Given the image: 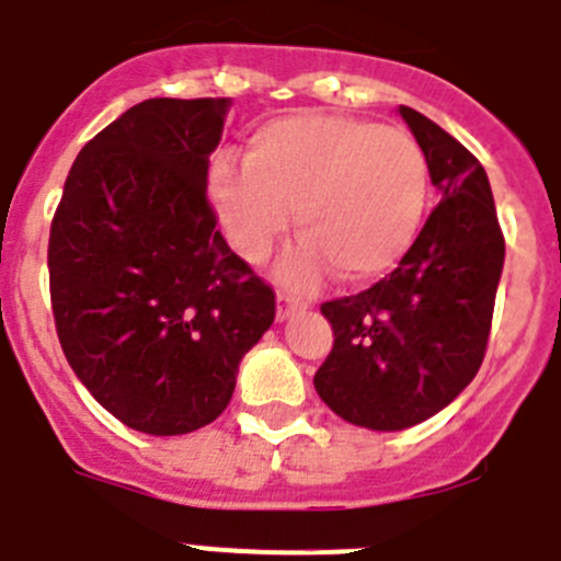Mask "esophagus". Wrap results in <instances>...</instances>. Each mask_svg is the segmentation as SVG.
<instances>
[{
    "mask_svg": "<svg viewBox=\"0 0 561 561\" xmlns=\"http://www.w3.org/2000/svg\"><path fill=\"white\" fill-rule=\"evenodd\" d=\"M300 300L291 295H286V291H277V320H286V317L291 314V311L300 309Z\"/></svg>",
    "mask_w": 561,
    "mask_h": 561,
    "instance_id": "obj_1",
    "label": "esophagus"
}]
</instances>
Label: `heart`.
<instances>
[{
	"mask_svg": "<svg viewBox=\"0 0 561 561\" xmlns=\"http://www.w3.org/2000/svg\"><path fill=\"white\" fill-rule=\"evenodd\" d=\"M430 168L413 134L359 117L295 112L272 117L247 142V162L210 168V199L247 261L261 264L295 207L304 238L277 275L306 289L323 272L362 284L393 270L419 236Z\"/></svg>",
	"mask_w": 561,
	"mask_h": 561,
	"instance_id": "1",
	"label": "heart"
}]
</instances>
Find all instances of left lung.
I'll list each match as a JSON object with an SVG mask.
<instances>
[{
  "mask_svg": "<svg viewBox=\"0 0 561 561\" xmlns=\"http://www.w3.org/2000/svg\"><path fill=\"white\" fill-rule=\"evenodd\" d=\"M399 112L440 202L388 277L320 306L334 345L314 374L317 393L340 419L381 433L427 421L474 379L505 257L478 157L415 108Z\"/></svg>",
  "mask_w": 561,
  "mask_h": 561,
  "instance_id": "obj_1",
  "label": "left lung"
}]
</instances>
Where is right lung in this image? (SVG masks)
<instances>
[{"instance_id":"1","label":"right lung","mask_w":561,"mask_h":561,"mask_svg":"<svg viewBox=\"0 0 561 561\" xmlns=\"http://www.w3.org/2000/svg\"><path fill=\"white\" fill-rule=\"evenodd\" d=\"M230 98H151L76 157L53 216L49 304L69 368L126 427L219 419L275 291L227 247L207 168Z\"/></svg>"}]
</instances>
